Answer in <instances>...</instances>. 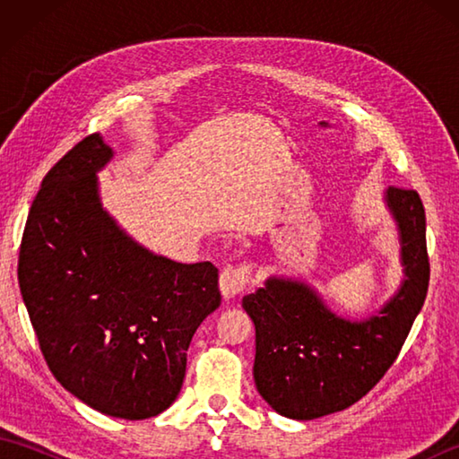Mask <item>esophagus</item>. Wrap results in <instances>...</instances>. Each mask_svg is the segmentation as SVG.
I'll list each match as a JSON object with an SVG mask.
<instances>
[{
  "label": "esophagus",
  "instance_id": "1",
  "mask_svg": "<svg viewBox=\"0 0 459 459\" xmlns=\"http://www.w3.org/2000/svg\"><path fill=\"white\" fill-rule=\"evenodd\" d=\"M221 291L224 298H235L240 291H245L252 284V264L245 262V264L227 266L221 272Z\"/></svg>",
  "mask_w": 459,
  "mask_h": 459
}]
</instances>
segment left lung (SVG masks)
<instances>
[{"label": "left lung", "mask_w": 459, "mask_h": 459, "mask_svg": "<svg viewBox=\"0 0 459 459\" xmlns=\"http://www.w3.org/2000/svg\"><path fill=\"white\" fill-rule=\"evenodd\" d=\"M386 204L401 230L404 281L398 294L363 321L329 311L314 290L281 278L242 299L256 327L255 383L262 398L296 420L345 411L393 367L422 309L430 258L426 214L414 189L388 187Z\"/></svg>", "instance_id": "left-lung-1"}]
</instances>
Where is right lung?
<instances>
[{
  "mask_svg": "<svg viewBox=\"0 0 459 459\" xmlns=\"http://www.w3.org/2000/svg\"><path fill=\"white\" fill-rule=\"evenodd\" d=\"M110 158L89 134L48 169L17 278L58 383L102 414L143 420L178 398L191 337L221 306L219 270L155 256L124 235L96 189Z\"/></svg>",
  "mask_w": 459,
  "mask_h": 459,
  "instance_id": "1",
  "label": "right lung"
}]
</instances>
